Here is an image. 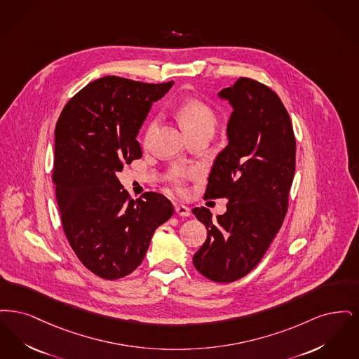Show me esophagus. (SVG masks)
<instances>
[{
	"instance_id": "esophagus-1",
	"label": "esophagus",
	"mask_w": 359,
	"mask_h": 359,
	"mask_svg": "<svg viewBox=\"0 0 359 359\" xmlns=\"http://www.w3.org/2000/svg\"><path fill=\"white\" fill-rule=\"evenodd\" d=\"M175 213L181 217H189L190 216V209L185 205H175Z\"/></svg>"
}]
</instances>
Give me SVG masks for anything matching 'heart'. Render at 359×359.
<instances>
[{"mask_svg": "<svg viewBox=\"0 0 359 359\" xmlns=\"http://www.w3.org/2000/svg\"><path fill=\"white\" fill-rule=\"evenodd\" d=\"M178 116L185 127L187 134H194L200 131H210L213 133L216 123H217V115L216 111L212 109L208 103L200 99H189L185 103L181 104L178 109ZM156 126V119H151L144 130V140H149L151 134L154 133ZM194 174V170L187 169L182 166H175L170 172L172 184L177 190H182L185 181L189 177Z\"/></svg>", "mask_w": 359, "mask_h": 359, "instance_id": "1", "label": "heart"}]
</instances>
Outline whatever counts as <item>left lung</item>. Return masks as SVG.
<instances>
[{
    "label": "left lung",
    "mask_w": 359,
    "mask_h": 359,
    "mask_svg": "<svg viewBox=\"0 0 359 359\" xmlns=\"http://www.w3.org/2000/svg\"><path fill=\"white\" fill-rule=\"evenodd\" d=\"M219 95L233 106L229 143L213 163L203 197L229 201L216 219L205 206L193 209L208 231L193 264L209 280L231 283L260 263L283 225L297 140L287 109L268 86L240 78Z\"/></svg>",
    "instance_id": "left-lung-1"
}]
</instances>
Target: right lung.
I'll return each instance as SVG.
<instances>
[{
	"label": "right lung",
	"instance_id": "obj_1",
	"mask_svg": "<svg viewBox=\"0 0 359 359\" xmlns=\"http://www.w3.org/2000/svg\"><path fill=\"white\" fill-rule=\"evenodd\" d=\"M172 83L97 79L57 119L52 181L62 229L81 264L106 280L135 271L156 228L172 216L165 196L146 191L131 200L115 175L142 156L140 126Z\"/></svg>",
	"mask_w": 359,
	"mask_h": 359
}]
</instances>
